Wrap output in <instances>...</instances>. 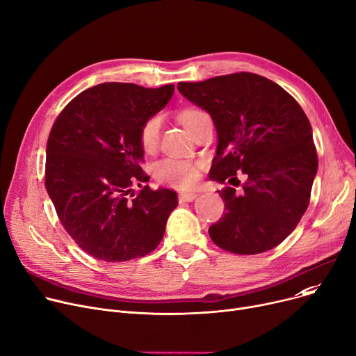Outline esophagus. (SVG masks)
Instances as JSON below:
<instances>
[{
	"instance_id": "obj_1",
	"label": "esophagus",
	"mask_w": 356,
	"mask_h": 356,
	"mask_svg": "<svg viewBox=\"0 0 356 356\" xmlns=\"http://www.w3.org/2000/svg\"><path fill=\"white\" fill-rule=\"evenodd\" d=\"M196 196H197V193H195V192H180L179 200L180 202H192L196 199Z\"/></svg>"
}]
</instances>
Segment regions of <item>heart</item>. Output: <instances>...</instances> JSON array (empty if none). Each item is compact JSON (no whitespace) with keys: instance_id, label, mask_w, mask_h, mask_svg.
Wrapping results in <instances>:
<instances>
[{"instance_id":"1","label":"heart","mask_w":356,"mask_h":356,"mask_svg":"<svg viewBox=\"0 0 356 356\" xmlns=\"http://www.w3.org/2000/svg\"><path fill=\"white\" fill-rule=\"evenodd\" d=\"M202 112L200 109H186L180 114V120L184 127ZM161 120L159 115L149 117L143 122L138 133V141L145 153H153L159 144ZM153 175L156 180L161 184L170 186L175 189H191L196 184L200 176V164L192 160L180 159H163L157 161L153 167Z\"/></svg>"}]
</instances>
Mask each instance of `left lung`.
Wrapping results in <instances>:
<instances>
[{
    "label": "left lung",
    "mask_w": 356,
    "mask_h": 356,
    "mask_svg": "<svg viewBox=\"0 0 356 356\" xmlns=\"http://www.w3.org/2000/svg\"><path fill=\"white\" fill-rule=\"evenodd\" d=\"M184 98L207 109L218 131L209 177L239 186L218 191L225 213L209 228L215 244L252 255L277 247L305 215L317 172L312 125L287 90L251 72L179 82Z\"/></svg>",
    "instance_id": "8db88e82"
}]
</instances>
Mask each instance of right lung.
Wrapping results in <instances>:
<instances>
[{"label":"right lung","mask_w":356,"mask_h":356,"mask_svg":"<svg viewBox=\"0 0 356 356\" xmlns=\"http://www.w3.org/2000/svg\"><path fill=\"white\" fill-rule=\"evenodd\" d=\"M175 85L106 82L74 97L47 140L44 184L79 248L106 263L154 251L177 207L173 191H153L141 163L140 127L167 105ZM142 189L134 194L132 188Z\"/></svg>","instance_id":"obj_1"}]
</instances>
